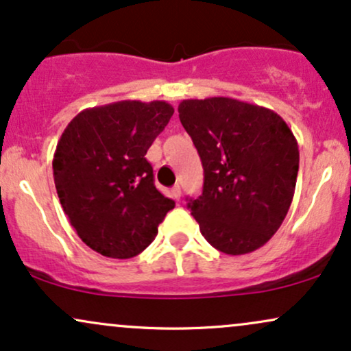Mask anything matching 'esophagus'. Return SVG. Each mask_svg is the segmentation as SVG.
<instances>
[{"instance_id": "obj_1", "label": "esophagus", "mask_w": 351, "mask_h": 351, "mask_svg": "<svg viewBox=\"0 0 351 351\" xmlns=\"http://www.w3.org/2000/svg\"><path fill=\"white\" fill-rule=\"evenodd\" d=\"M171 196L175 199H180L181 198V186H180V184H175V186L171 188Z\"/></svg>"}]
</instances>
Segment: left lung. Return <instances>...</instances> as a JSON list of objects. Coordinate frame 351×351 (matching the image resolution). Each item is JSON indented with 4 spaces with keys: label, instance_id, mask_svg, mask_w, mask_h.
Masks as SVG:
<instances>
[{
    "label": "left lung",
    "instance_id": "8db88e82",
    "mask_svg": "<svg viewBox=\"0 0 351 351\" xmlns=\"http://www.w3.org/2000/svg\"><path fill=\"white\" fill-rule=\"evenodd\" d=\"M178 112L204 170L203 195L188 203L201 234L229 256L263 247L295 191L299 145L292 130L271 108L229 97L188 99Z\"/></svg>",
    "mask_w": 351,
    "mask_h": 351
}]
</instances>
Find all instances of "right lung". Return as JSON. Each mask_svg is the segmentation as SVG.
Here are the masks:
<instances>
[{"label":"right lung","instance_id":"add662e5","mask_svg":"<svg viewBox=\"0 0 351 351\" xmlns=\"http://www.w3.org/2000/svg\"><path fill=\"white\" fill-rule=\"evenodd\" d=\"M173 112L165 100H120L86 108L60 135L52 160L59 201L95 252L112 259L136 256L175 208L155 188L145 158Z\"/></svg>","mask_w":351,"mask_h":351}]
</instances>
